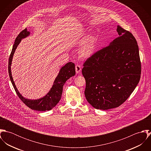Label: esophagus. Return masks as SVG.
<instances>
[{
  "label": "esophagus",
  "mask_w": 151,
  "mask_h": 151,
  "mask_svg": "<svg viewBox=\"0 0 151 151\" xmlns=\"http://www.w3.org/2000/svg\"><path fill=\"white\" fill-rule=\"evenodd\" d=\"M81 66L80 65H76V71L77 73H79L81 72Z\"/></svg>",
  "instance_id": "obj_1"
}]
</instances>
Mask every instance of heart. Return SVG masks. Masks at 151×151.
Masks as SVG:
<instances>
[{
  "label": "heart",
  "mask_w": 151,
  "mask_h": 151,
  "mask_svg": "<svg viewBox=\"0 0 151 151\" xmlns=\"http://www.w3.org/2000/svg\"><path fill=\"white\" fill-rule=\"evenodd\" d=\"M83 40H85V41L80 47L79 55L82 59H87L91 58L96 52V40L93 35L84 36L83 37Z\"/></svg>",
  "instance_id": "b5f03b06"
}]
</instances>
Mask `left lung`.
I'll use <instances>...</instances> for the list:
<instances>
[{
	"label": "left lung",
	"instance_id": "left-lung-1",
	"mask_svg": "<svg viewBox=\"0 0 151 151\" xmlns=\"http://www.w3.org/2000/svg\"><path fill=\"white\" fill-rule=\"evenodd\" d=\"M119 37L96 52L84 64L85 96L97 109L108 110L123 104L138 85L141 72L137 41L117 25Z\"/></svg>",
	"mask_w": 151,
	"mask_h": 151
}]
</instances>
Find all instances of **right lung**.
Instances as JSON below:
<instances>
[{
    "instance_id": "add662e5",
    "label": "right lung",
    "mask_w": 151,
    "mask_h": 151,
    "mask_svg": "<svg viewBox=\"0 0 151 151\" xmlns=\"http://www.w3.org/2000/svg\"><path fill=\"white\" fill-rule=\"evenodd\" d=\"M29 35V31H27V29L25 28L22 31L16 38L9 60L8 70L9 77L17 95L23 103H24V104L26 105L28 108L38 111L50 110L54 108L60 101L63 92V87L66 81L70 77L75 76V65L72 62H68L60 68L58 75L54 81L53 86L45 96L38 99H29L24 98L19 92L15 85L12 75L11 65L13 57L17 47L20 43L22 39L28 37Z\"/></svg>"
}]
</instances>
